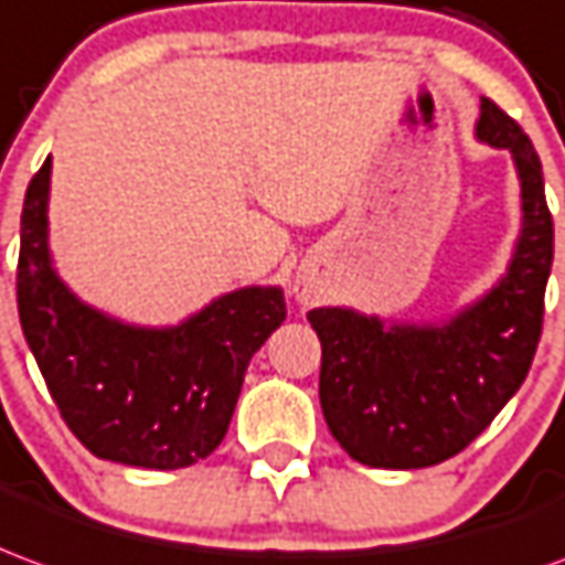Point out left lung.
Instances as JSON below:
<instances>
[{"instance_id": "1", "label": "left lung", "mask_w": 565, "mask_h": 565, "mask_svg": "<svg viewBox=\"0 0 565 565\" xmlns=\"http://www.w3.org/2000/svg\"><path fill=\"white\" fill-rule=\"evenodd\" d=\"M477 137L511 149L523 189V235L502 284L444 327H382L349 309H315L321 409L351 459L428 468L452 459L499 416L530 373L542 339L554 220L535 146L483 100Z\"/></svg>"}]
</instances>
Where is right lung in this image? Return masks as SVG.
Returning a JSON list of instances; mask_svg holds the SVG:
<instances>
[{"label": "right lung", "instance_id": "obj_1", "mask_svg": "<svg viewBox=\"0 0 565 565\" xmlns=\"http://www.w3.org/2000/svg\"><path fill=\"white\" fill-rule=\"evenodd\" d=\"M51 159L26 186L18 256L23 337L70 431L97 459L186 468L226 437L244 373L287 318L278 287H244L171 330L82 306L51 269Z\"/></svg>", "mask_w": 565, "mask_h": 565}]
</instances>
